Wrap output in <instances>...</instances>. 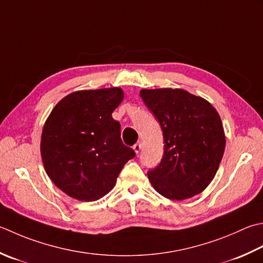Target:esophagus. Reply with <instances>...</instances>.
<instances>
[{
	"mask_svg": "<svg viewBox=\"0 0 263 263\" xmlns=\"http://www.w3.org/2000/svg\"><path fill=\"white\" fill-rule=\"evenodd\" d=\"M133 149H135V152H136L137 154L140 153V151H141V142L136 143V145L133 146Z\"/></svg>",
	"mask_w": 263,
	"mask_h": 263,
	"instance_id": "esophagus-1",
	"label": "esophagus"
}]
</instances>
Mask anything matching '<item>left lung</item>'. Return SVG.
Segmentation results:
<instances>
[{
	"label": "left lung",
	"instance_id": "obj_1",
	"mask_svg": "<svg viewBox=\"0 0 263 263\" xmlns=\"http://www.w3.org/2000/svg\"><path fill=\"white\" fill-rule=\"evenodd\" d=\"M140 96L161 124L165 143L159 165L148 171L152 186L173 200L202 193L217 173L226 147L218 111L182 89H142Z\"/></svg>",
	"mask_w": 263,
	"mask_h": 263
}]
</instances>
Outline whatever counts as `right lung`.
Instances as JSON below:
<instances>
[{"mask_svg":"<svg viewBox=\"0 0 263 263\" xmlns=\"http://www.w3.org/2000/svg\"><path fill=\"white\" fill-rule=\"evenodd\" d=\"M121 87L76 91L50 112L41 137L45 172L68 196L91 202L114 188L125 163L136 156L121 139L111 116L121 104Z\"/></svg>","mask_w":263,"mask_h":263,"instance_id":"obj_1","label":"right lung"}]
</instances>
